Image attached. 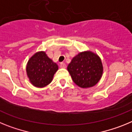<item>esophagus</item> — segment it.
<instances>
[{
  "label": "esophagus",
  "instance_id": "34e87169",
  "mask_svg": "<svg viewBox=\"0 0 132 132\" xmlns=\"http://www.w3.org/2000/svg\"><path fill=\"white\" fill-rule=\"evenodd\" d=\"M59 66H60L61 68H66V64L65 63H61Z\"/></svg>",
  "mask_w": 132,
  "mask_h": 132
}]
</instances>
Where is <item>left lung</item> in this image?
Listing matches in <instances>:
<instances>
[{
	"label": "left lung",
	"instance_id": "1",
	"mask_svg": "<svg viewBox=\"0 0 132 132\" xmlns=\"http://www.w3.org/2000/svg\"><path fill=\"white\" fill-rule=\"evenodd\" d=\"M73 82L82 88H90L98 82L103 73L102 61L90 51L80 52L67 66Z\"/></svg>",
	"mask_w": 132,
	"mask_h": 132
}]
</instances>
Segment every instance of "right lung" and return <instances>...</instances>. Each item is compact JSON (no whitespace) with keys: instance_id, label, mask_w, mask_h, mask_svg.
Listing matches in <instances>:
<instances>
[{"instance_id":"obj_1","label":"right lung","mask_w":132,"mask_h":132,"mask_svg":"<svg viewBox=\"0 0 132 132\" xmlns=\"http://www.w3.org/2000/svg\"><path fill=\"white\" fill-rule=\"evenodd\" d=\"M57 70L58 65L44 51L34 54L26 65L27 76L30 82L38 88H43L52 82Z\"/></svg>"}]
</instances>
